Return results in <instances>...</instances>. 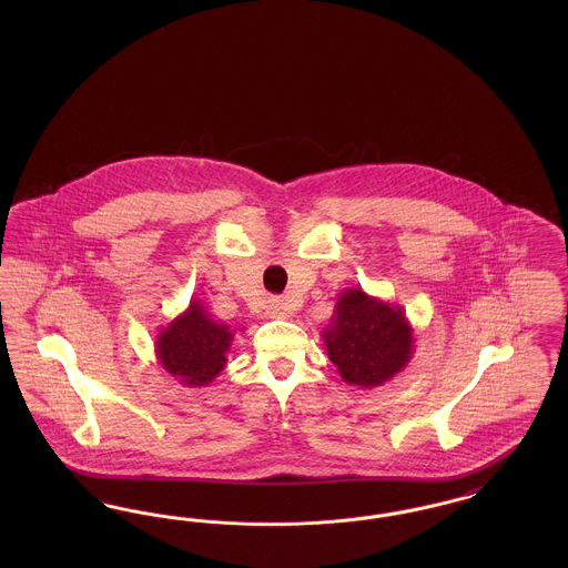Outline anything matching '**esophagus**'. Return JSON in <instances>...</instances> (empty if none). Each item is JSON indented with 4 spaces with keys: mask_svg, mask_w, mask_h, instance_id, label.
Returning <instances> with one entry per match:
<instances>
[{
    "mask_svg": "<svg viewBox=\"0 0 568 568\" xmlns=\"http://www.w3.org/2000/svg\"><path fill=\"white\" fill-rule=\"evenodd\" d=\"M268 315L271 317H276V320H285V317H290V313H292V308H290V304L285 302V300H278V297H272L268 300Z\"/></svg>",
    "mask_w": 568,
    "mask_h": 568,
    "instance_id": "1",
    "label": "esophagus"
}]
</instances>
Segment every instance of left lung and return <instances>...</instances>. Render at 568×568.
I'll use <instances>...</instances> for the list:
<instances>
[{
    "instance_id": "1",
    "label": "left lung",
    "mask_w": 568,
    "mask_h": 568,
    "mask_svg": "<svg viewBox=\"0 0 568 568\" xmlns=\"http://www.w3.org/2000/svg\"><path fill=\"white\" fill-rule=\"evenodd\" d=\"M325 352L347 385L373 389L403 373L415 353L413 325L405 308L345 290L322 332Z\"/></svg>"
}]
</instances>
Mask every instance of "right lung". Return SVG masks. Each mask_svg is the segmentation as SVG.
<instances>
[{"mask_svg": "<svg viewBox=\"0 0 568 568\" xmlns=\"http://www.w3.org/2000/svg\"><path fill=\"white\" fill-rule=\"evenodd\" d=\"M234 341L230 325L216 324L200 300L162 327L155 336V355L163 371L185 387H206L227 364Z\"/></svg>", "mask_w": 568, "mask_h": 568, "instance_id": "right-lung-1", "label": "right lung"}]
</instances>
